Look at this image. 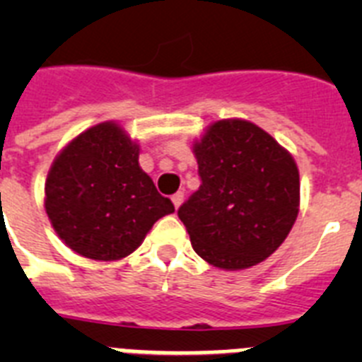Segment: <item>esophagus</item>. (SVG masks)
Here are the masks:
<instances>
[{
    "instance_id": "obj_1",
    "label": "esophagus",
    "mask_w": 362,
    "mask_h": 362,
    "mask_svg": "<svg viewBox=\"0 0 362 362\" xmlns=\"http://www.w3.org/2000/svg\"><path fill=\"white\" fill-rule=\"evenodd\" d=\"M183 199H185V192H177V194H174V196H172V203H174L175 209H179V206H181Z\"/></svg>"
}]
</instances>
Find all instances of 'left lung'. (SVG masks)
Here are the masks:
<instances>
[{
	"label": "left lung",
	"mask_w": 362,
	"mask_h": 362,
	"mask_svg": "<svg viewBox=\"0 0 362 362\" xmlns=\"http://www.w3.org/2000/svg\"><path fill=\"white\" fill-rule=\"evenodd\" d=\"M199 190L177 210L192 248L221 270H245L283 245L299 214L292 153L246 119H221L194 141Z\"/></svg>",
	"instance_id": "8db88e82"
}]
</instances>
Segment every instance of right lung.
I'll use <instances>...</instances> for the list:
<instances>
[{"label":"right lung","instance_id":"1","mask_svg":"<svg viewBox=\"0 0 362 362\" xmlns=\"http://www.w3.org/2000/svg\"><path fill=\"white\" fill-rule=\"evenodd\" d=\"M45 210L70 250L117 261L132 254L174 204L139 166V145L119 123L105 121L57 153L45 181Z\"/></svg>","mask_w":362,"mask_h":362}]
</instances>
